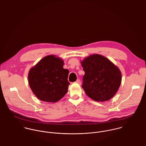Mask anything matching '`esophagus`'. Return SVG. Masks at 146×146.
Listing matches in <instances>:
<instances>
[{
	"instance_id": "1",
	"label": "esophagus",
	"mask_w": 146,
	"mask_h": 146,
	"mask_svg": "<svg viewBox=\"0 0 146 146\" xmlns=\"http://www.w3.org/2000/svg\"><path fill=\"white\" fill-rule=\"evenodd\" d=\"M76 83H78V84H80V83H81V82H80V80H79V79H77L76 80V81L75 82Z\"/></svg>"
}]
</instances>
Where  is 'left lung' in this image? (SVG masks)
Segmentation results:
<instances>
[{
  "label": "left lung",
  "instance_id": "8db88e82",
  "mask_svg": "<svg viewBox=\"0 0 146 146\" xmlns=\"http://www.w3.org/2000/svg\"><path fill=\"white\" fill-rule=\"evenodd\" d=\"M85 72L82 88L94 100L105 102L117 92L121 81L120 70L106 57L94 54L81 62Z\"/></svg>",
  "mask_w": 146,
  "mask_h": 146
}]
</instances>
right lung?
I'll use <instances>...</instances> for the list:
<instances>
[{"mask_svg": "<svg viewBox=\"0 0 146 146\" xmlns=\"http://www.w3.org/2000/svg\"><path fill=\"white\" fill-rule=\"evenodd\" d=\"M64 62L55 55L42 58L29 73V83L35 95L43 102L55 103L67 92L70 83L69 71L63 68Z\"/></svg>", "mask_w": 146, "mask_h": 146, "instance_id": "right-lung-1", "label": "right lung"}]
</instances>
